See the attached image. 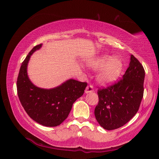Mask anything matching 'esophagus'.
Returning a JSON list of instances; mask_svg holds the SVG:
<instances>
[{
	"label": "esophagus",
	"mask_w": 159,
	"mask_h": 159,
	"mask_svg": "<svg viewBox=\"0 0 159 159\" xmlns=\"http://www.w3.org/2000/svg\"><path fill=\"white\" fill-rule=\"evenodd\" d=\"M94 92V88L93 86L92 85H90L86 87L85 90V93H92Z\"/></svg>",
	"instance_id": "obj_1"
}]
</instances>
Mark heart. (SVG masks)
<instances>
[{"instance_id": "heart-1", "label": "heart", "mask_w": 159, "mask_h": 159, "mask_svg": "<svg viewBox=\"0 0 159 159\" xmlns=\"http://www.w3.org/2000/svg\"><path fill=\"white\" fill-rule=\"evenodd\" d=\"M91 69L98 71L96 80L102 85L114 84L119 79L123 69L122 60L117 57L107 54L99 55L88 61Z\"/></svg>"}]
</instances>
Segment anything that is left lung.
Returning <instances> with one entry per match:
<instances>
[{
  "label": "left lung",
  "instance_id": "left-lung-1",
  "mask_svg": "<svg viewBox=\"0 0 159 159\" xmlns=\"http://www.w3.org/2000/svg\"><path fill=\"white\" fill-rule=\"evenodd\" d=\"M144 76L143 66L131 55L123 79L98 90L99 102L95 109V116L102 128L107 130L120 128L137 114L143 98Z\"/></svg>",
  "mask_w": 159,
  "mask_h": 159
}]
</instances>
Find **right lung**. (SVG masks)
I'll return each mask as SVG.
<instances>
[{"instance_id":"1","label":"right lung","mask_w":159,"mask_h":159,"mask_svg":"<svg viewBox=\"0 0 159 159\" xmlns=\"http://www.w3.org/2000/svg\"><path fill=\"white\" fill-rule=\"evenodd\" d=\"M41 46H35L21 64L17 80V95L30 118L42 125L55 127L68 117L75 101L84 93L87 83L69 79L51 89L34 85L29 79L27 66L32 54Z\"/></svg>"}]
</instances>
